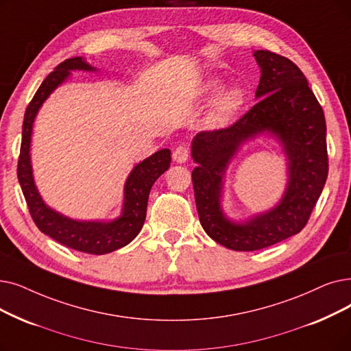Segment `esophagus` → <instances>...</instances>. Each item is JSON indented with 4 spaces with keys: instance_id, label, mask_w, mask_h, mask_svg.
Here are the masks:
<instances>
[{
    "instance_id": "obj_1",
    "label": "esophagus",
    "mask_w": 351,
    "mask_h": 351,
    "mask_svg": "<svg viewBox=\"0 0 351 351\" xmlns=\"http://www.w3.org/2000/svg\"><path fill=\"white\" fill-rule=\"evenodd\" d=\"M173 160L178 162V163H185L188 160V156H189V150L186 146H178L175 150H173Z\"/></svg>"
}]
</instances>
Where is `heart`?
<instances>
[{
    "instance_id": "b5f03b06",
    "label": "heart",
    "mask_w": 351,
    "mask_h": 351,
    "mask_svg": "<svg viewBox=\"0 0 351 351\" xmlns=\"http://www.w3.org/2000/svg\"><path fill=\"white\" fill-rule=\"evenodd\" d=\"M223 83L218 79L209 80L205 87L204 93L206 97L217 96L222 90ZM245 103V95L243 90L239 87H231L225 90L223 93L217 99L215 104H213L212 112L209 114V120L213 126H223L230 121Z\"/></svg>"
}]
</instances>
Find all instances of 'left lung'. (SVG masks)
Returning a JSON list of instances; mask_svg holds the SVG:
<instances>
[{
    "mask_svg": "<svg viewBox=\"0 0 351 351\" xmlns=\"http://www.w3.org/2000/svg\"><path fill=\"white\" fill-rule=\"evenodd\" d=\"M261 69L256 104L232 126L192 139L195 202L204 231L234 251H255L298 234L326 185V119L302 71L282 56L254 51ZM261 135L276 138L287 160V185L272 208L235 221L221 206L227 166L240 147Z\"/></svg>",
    "mask_w": 351,
    "mask_h": 351,
    "instance_id": "1",
    "label": "left lung"
}]
</instances>
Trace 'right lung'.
I'll use <instances>...</instances> for the list:
<instances>
[{"label":"right lung","instance_id":"obj_1","mask_svg":"<svg viewBox=\"0 0 351 351\" xmlns=\"http://www.w3.org/2000/svg\"><path fill=\"white\" fill-rule=\"evenodd\" d=\"M71 71L93 73L97 69L88 64L83 57H73L58 64L41 83L24 114L17 176L32 218L43 234L71 250L103 255L128 245L141 232L146 218L150 189L156 179L169 169L171 150L160 149L133 167L125 182L121 212L114 219H73L49 206L41 197L33 175L32 154H29L33 128L44 101L58 86L69 80Z\"/></svg>","mask_w":351,"mask_h":351}]
</instances>
